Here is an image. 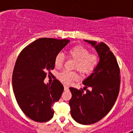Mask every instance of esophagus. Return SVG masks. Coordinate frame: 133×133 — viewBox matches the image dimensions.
Returning <instances> with one entry per match:
<instances>
[{
	"label": "esophagus",
	"instance_id": "esophagus-1",
	"mask_svg": "<svg viewBox=\"0 0 133 133\" xmlns=\"http://www.w3.org/2000/svg\"><path fill=\"white\" fill-rule=\"evenodd\" d=\"M64 90H68V89H69V87H67V86L64 85Z\"/></svg>",
	"mask_w": 133,
	"mask_h": 133
}]
</instances>
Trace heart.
<instances>
[{
    "label": "heart",
    "mask_w": 133,
    "mask_h": 133,
    "mask_svg": "<svg viewBox=\"0 0 133 133\" xmlns=\"http://www.w3.org/2000/svg\"><path fill=\"white\" fill-rule=\"evenodd\" d=\"M69 58L75 61L73 69L79 71L83 75H88L92 72L99 63V57L97 55L90 53V50L81 45H77L69 49L67 52ZM64 63V57L62 54L56 55L55 58V65L56 68H61ZM78 78L75 72L64 70L58 75V78L66 84H70Z\"/></svg>",
    "instance_id": "b5f03b06"
}]
</instances>
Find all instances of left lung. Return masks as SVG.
Returning a JSON list of instances; mask_svg holds the SVG:
<instances>
[{"mask_svg": "<svg viewBox=\"0 0 133 133\" xmlns=\"http://www.w3.org/2000/svg\"><path fill=\"white\" fill-rule=\"evenodd\" d=\"M91 44L98 52L100 61L93 72L83 82L84 92L70 87L72 98L69 101L70 114L75 121L82 124H91L101 120L113 107L119 92L120 69L116 57L105 43Z\"/></svg>", "mask_w": 133, "mask_h": 133, "instance_id": "1", "label": "left lung"}]
</instances>
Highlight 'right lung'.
<instances>
[{
  "instance_id": "right-lung-1",
  "label": "right lung",
  "mask_w": 133,
  "mask_h": 133,
  "mask_svg": "<svg viewBox=\"0 0 133 133\" xmlns=\"http://www.w3.org/2000/svg\"><path fill=\"white\" fill-rule=\"evenodd\" d=\"M69 40L41 38L26 46L16 59L12 73V88L18 106L30 119L49 121L54 115L52 105L64 90L58 80L44 83L47 72L55 68V58Z\"/></svg>"
}]
</instances>
